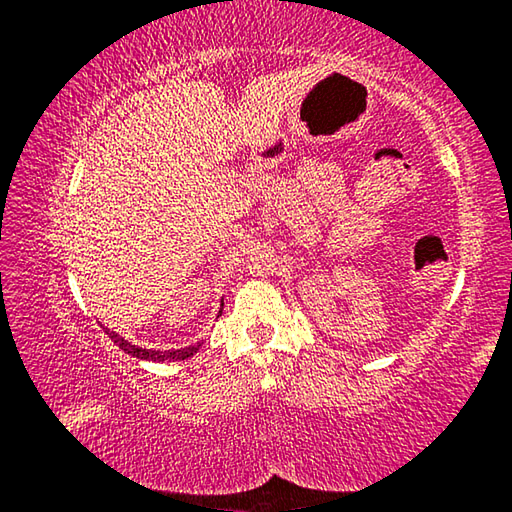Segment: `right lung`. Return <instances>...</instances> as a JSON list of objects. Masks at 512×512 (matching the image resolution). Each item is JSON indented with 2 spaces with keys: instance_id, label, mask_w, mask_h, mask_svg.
Here are the masks:
<instances>
[{
  "instance_id": "right-lung-1",
  "label": "right lung",
  "mask_w": 512,
  "mask_h": 512,
  "mask_svg": "<svg viewBox=\"0 0 512 512\" xmlns=\"http://www.w3.org/2000/svg\"><path fill=\"white\" fill-rule=\"evenodd\" d=\"M219 314H221V311H219ZM103 329H106V334L110 336V341L115 343V345H119V350H124L126 354H133V357L144 359V361H183V359L194 357V354L198 352V345H189V348H180V350H164V352L137 348V345L128 343L124 336H119L117 332H110L108 327H103Z\"/></svg>"
}]
</instances>
